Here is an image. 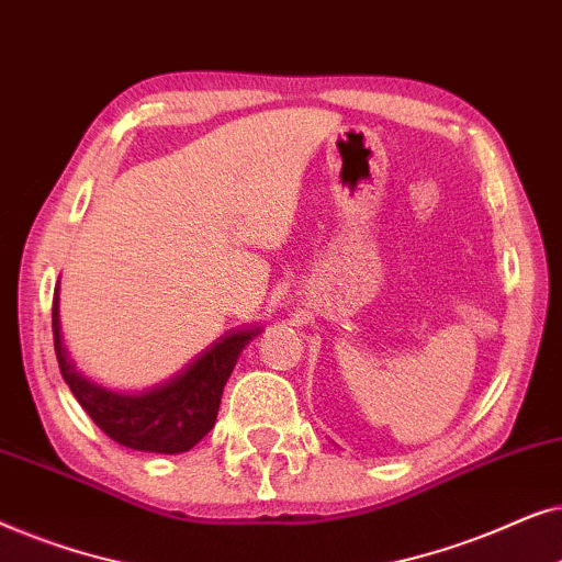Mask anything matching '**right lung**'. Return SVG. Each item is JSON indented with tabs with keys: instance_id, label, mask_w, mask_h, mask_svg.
Wrapping results in <instances>:
<instances>
[{
	"instance_id": "1",
	"label": "right lung",
	"mask_w": 562,
	"mask_h": 562,
	"mask_svg": "<svg viewBox=\"0 0 562 562\" xmlns=\"http://www.w3.org/2000/svg\"><path fill=\"white\" fill-rule=\"evenodd\" d=\"M252 337H256V329L229 335L214 342V348L206 350L194 366H189L187 373L176 375L168 386L143 396H120L76 373L60 342L58 289L53 294V345H56L60 375L76 402L94 419V425L130 450L176 456V452L194 448L217 422L222 389L233 373L237 356Z\"/></svg>"
}]
</instances>
